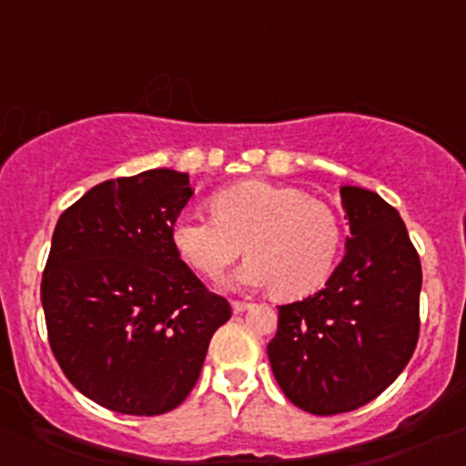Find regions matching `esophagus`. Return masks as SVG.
Masks as SVG:
<instances>
[{"label": "esophagus", "instance_id": "1", "mask_svg": "<svg viewBox=\"0 0 466 466\" xmlns=\"http://www.w3.org/2000/svg\"><path fill=\"white\" fill-rule=\"evenodd\" d=\"M250 307H252V304H250V302H243V299H234V302H232V309H234V311H237V313L248 311V309H250Z\"/></svg>", "mask_w": 466, "mask_h": 466}]
</instances>
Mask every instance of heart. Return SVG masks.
<instances>
[{"mask_svg": "<svg viewBox=\"0 0 466 466\" xmlns=\"http://www.w3.org/2000/svg\"><path fill=\"white\" fill-rule=\"evenodd\" d=\"M214 216H180L171 228L177 255L216 279L241 257L234 275L241 289L270 286L299 298L331 275L342 246V223L331 205L304 191L266 180H243L209 198Z\"/></svg>", "mask_w": 466, "mask_h": 466, "instance_id": "obj_1", "label": "heart"}]
</instances>
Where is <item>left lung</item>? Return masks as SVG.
<instances>
[{"label":"left lung","instance_id":"1","mask_svg":"<svg viewBox=\"0 0 466 466\" xmlns=\"http://www.w3.org/2000/svg\"><path fill=\"white\" fill-rule=\"evenodd\" d=\"M340 196L351 229L345 259L322 290L279 307L268 342L289 401L320 417L377 399L420 340L421 263L401 216L360 187Z\"/></svg>","mask_w":466,"mask_h":466}]
</instances>
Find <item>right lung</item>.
Instances as JSON below:
<instances>
[{
	"mask_svg": "<svg viewBox=\"0 0 466 466\" xmlns=\"http://www.w3.org/2000/svg\"><path fill=\"white\" fill-rule=\"evenodd\" d=\"M191 194L187 173L150 168L92 187L56 223L40 286L46 336L69 383L107 410L180 406L232 318L171 243Z\"/></svg>",
	"mask_w": 466,
	"mask_h": 466,
	"instance_id": "add662e5",
	"label": "right lung"
}]
</instances>
